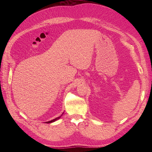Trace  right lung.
Segmentation results:
<instances>
[{"mask_svg":"<svg viewBox=\"0 0 152 152\" xmlns=\"http://www.w3.org/2000/svg\"><path fill=\"white\" fill-rule=\"evenodd\" d=\"M62 116V115H61V116H59V117H57V118H55V119H53V120H51V121H47V122H46V123H52V122H54V121H55L56 120H58L59 118H61V117Z\"/></svg>","mask_w":152,"mask_h":152,"instance_id":"1","label":"right lung"}]
</instances>
